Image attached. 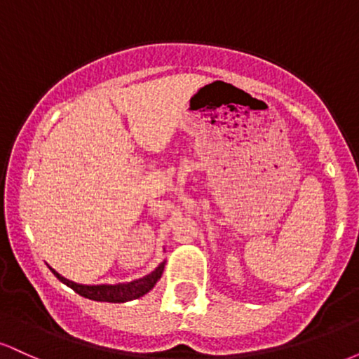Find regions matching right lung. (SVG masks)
<instances>
[{"mask_svg": "<svg viewBox=\"0 0 359 359\" xmlns=\"http://www.w3.org/2000/svg\"><path fill=\"white\" fill-rule=\"evenodd\" d=\"M163 266H165V262L160 263L155 270H151L150 273L145 275V277L138 280H131V282H125V283H114V285H109V283H101V285H84V283H76L72 282V280L62 277V275L57 273L53 269L50 270L62 283L71 287L76 294L82 295V297L97 300V302L119 304V302H128V300L140 299L143 297L147 292H150L151 288L155 287V283L158 282L160 277H162Z\"/></svg>", "mask_w": 359, "mask_h": 359, "instance_id": "obj_1", "label": "right lung"}]
</instances>
